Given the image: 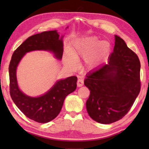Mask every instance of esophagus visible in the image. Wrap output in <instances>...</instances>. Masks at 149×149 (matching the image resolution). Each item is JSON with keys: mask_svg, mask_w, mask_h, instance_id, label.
Returning a JSON list of instances; mask_svg holds the SVG:
<instances>
[{"mask_svg": "<svg viewBox=\"0 0 149 149\" xmlns=\"http://www.w3.org/2000/svg\"><path fill=\"white\" fill-rule=\"evenodd\" d=\"M77 87H81L84 85V80L82 79H78L77 81Z\"/></svg>", "mask_w": 149, "mask_h": 149, "instance_id": "esophagus-1", "label": "esophagus"}]
</instances>
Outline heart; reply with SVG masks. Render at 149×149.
I'll return each mask as SVG.
<instances>
[{
  "mask_svg": "<svg viewBox=\"0 0 149 149\" xmlns=\"http://www.w3.org/2000/svg\"><path fill=\"white\" fill-rule=\"evenodd\" d=\"M111 45L107 41H100L96 37H89L75 41L65 54V62L74 66L75 60L85 58V65L92 69L97 66L109 54Z\"/></svg>",
  "mask_w": 149,
  "mask_h": 149,
  "instance_id": "obj_1",
  "label": "heart"
}]
</instances>
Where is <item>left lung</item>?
Listing matches in <instances>:
<instances>
[{"mask_svg": "<svg viewBox=\"0 0 149 149\" xmlns=\"http://www.w3.org/2000/svg\"><path fill=\"white\" fill-rule=\"evenodd\" d=\"M104 64L87 74L90 90L86 102L89 116L102 124L116 122L129 112L141 89L139 59L123 40L115 35V45Z\"/></svg>", "mask_w": 149, "mask_h": 149, "instance_id": "left-lung-1", "label": "left lung"}]
</instances>
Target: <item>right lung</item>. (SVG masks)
Returning a JSON list of instances; mask_svg holds the SVG:
<instances>
[{
    "label": "right lung",
    "mask_w": 149,
    "mask_h": 149,
    "mask_svg": "<svg viewBox=\"0 0 149 149\" xmlns=\"http://www.w3.org/2000/svg\"><path fill=\"white\" fill-rule=\"evenodd\" d=\"M62 38L63 36L60 38L56 30L32 35L17 48L10 62V93L12 99L24 115L37 122L47 123L58 115L65 98L76 89L77 77L71 76L57 81L44 95L31 97L19 89L17 67L24 55L33 50H47L52 52L56 58L61 60L64 50Z\"/></svg>",
    "instance_id": "add662e5"
}]
</instances>
